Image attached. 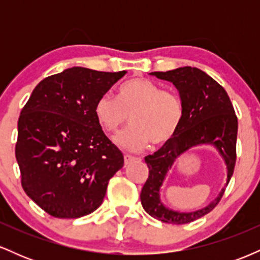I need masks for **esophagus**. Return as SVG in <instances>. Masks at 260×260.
I'll list each match as a JSON object with an SVG mask.
<instances>
[{
	"label": "esophagus",
	"mask_w": 260,
	"mask_h": 260,
	"mask_svg": "<svg viewBox=\"0 0 260 260\" xmlns=\"http://www.w3.org/2000/svg\"><path fill=\"white\" fill-rule=\"evenodd\" d=\"M133 161H140V159H139V157L132 156V155H128V154L124 155V164H126V165H128V164H131V162H133Z\"/></svg>",
	"instance_id": "34e87169"
}]
</instances>
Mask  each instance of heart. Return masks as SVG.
I'll use <instances>...</instances> for the list:
<instances>
[{
  "label": "heart",
  "instance_id": "heart-1",
  "mask_svg": "<svg viewBox=\"0 0 260 260\" xmlns=\"http://www.w3.org/2000/svg\"><path fill=\"white\" fill-rule=\"evenodd\" d=\"M94 116L109 134L126 126L131 116L133 127L115 140L123 149L139 151L149 143L164 145L174 138L183 121L184 105L175 90L162 89L153 80L133 78L118 88L117 99L109 94L98 98Z\"/></svg>",
  "mask_w": 260,
  "mask_h": 260
}]
</instances>
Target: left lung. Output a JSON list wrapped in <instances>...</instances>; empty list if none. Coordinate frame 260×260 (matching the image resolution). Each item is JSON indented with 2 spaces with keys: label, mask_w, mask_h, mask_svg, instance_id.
Here are the masks:
<instances>
[{
  "label": "left lung",
  "mask_w": 260,
  "mask_h": 260,
  "mask_svg": "<svg viewBox=\"0 0 260 260\" xmlns=\"http://www.w3.org/2000/svg\"><path fill=\"white\" fill-rule=\"evenodd\" d=\"M177 88L184 105V116L177 133L153 155L145 156L148 180L140 192V201L150 216L162 222H192L207 215L221 201L225 188L208 207L193 213H178L164 207L160 187L174 161L188 149L199 144L215 145L228 166V183L235 170L238 121L228 92L216 80L196 67H181L168 72H153Z\"/></svg>",
  "instance_id": "left-lung-1"
}]
</instances>
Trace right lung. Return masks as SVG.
Listing matches in <instances>:
<instances>
[{
	"label": "right lung",
	"mask_w": 260,
	"mask_h": 260,
	"mask_svg": "<svg viewBox=\"0 0 260 260\" xmlns=\"http://www.w3.org/2000/svg\"><path fill=\"white\" fill-rule=\"evenodd\" d=\"M126 74L72 67L35 86L18 120L16 157L29 198L58 219L92 213L123 155L94 116L95 101Z\"/></svg>",
	"instance_id": "right-lung-1"
}]
</instances>
